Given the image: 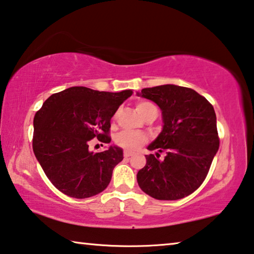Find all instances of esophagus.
Returning a JSON list of instances; mask_svg holds the SVG:
<instances>
[{
	"label": "esophagus",
	"mask_w": 254,
	"mask_h": 254,
	"mask_svg": "<svg viewBox=\"0 0 254 254\" xmlns=\"http://www.w3.org/2000/svg\"><path fill=\"white\" fill-rule=\"evenodd\" d=\"M131 155H132L131 152H127V151H126V152H125V153H124V157L126 158V159H127V158H129V157H131Z\"/></svg>",
	"instance_id": "obj_1"
}]
</instances>
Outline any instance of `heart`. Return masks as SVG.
<instances>
[{"mask_svg": "<svg viewBox=\"0 0 254 254\" xmlns=\"http://www.w3.org/2000/svg\"><path fill=\"white\" fill-rule=\"evenodd\" d=\"M152 107H154L152 103L142 101V102H138L137 105H136V110H137L138 114L143 117L145 115V112ZM145 140H146V137L143 134H140V132L122 131L118 136H117L116 143L117 145L123 147L124 150L135 151L137 150L142 144L145 143Z\"/></svg>", "mask_w": 254, "mask_h": 254, "instance_id": "b5f03b06", "label": "heart"}]
</instances>
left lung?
<instances>
[{"mask_svg":"<svg viewBox=\"0 0 254 254\" xmlns=\"http://www.w3.org/2000/svg\"><path fill=\"white\" fill-rule=\"evenodd\" d=\"M138 96L153 101L163 127L147 150L146 165L137 173L144 193L157 200H179L201 186L219 149L214 109L192 88L167 84L143 88ZM161 151L166 157L159 160Z\"/></svg>","mask_w":254,"mask_h":254,"instance_id":"8db88e82","label":"left lung"}]
</instances>
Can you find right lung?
Segmentation results:
<instances>
[{
	"instance_id": "obj_1",
	"label": "right lung",
	"mask_w": 254,
	"mask_h": 254,
	"mask_svg": "<svg viewBox=\"0 0 254 254\" xmlns=\"http://www.w3.org/2000/svg\"><path fill=\"white\" fill-rule=\"evenodd\" d=\"M131 89L118 93L75 86L51 95L34 118L33 150L51 183L75 198L94 196L107 189L123 149L89 151L92 139L110 143L111 118Z\"/></svg>"
}]
</instances>
